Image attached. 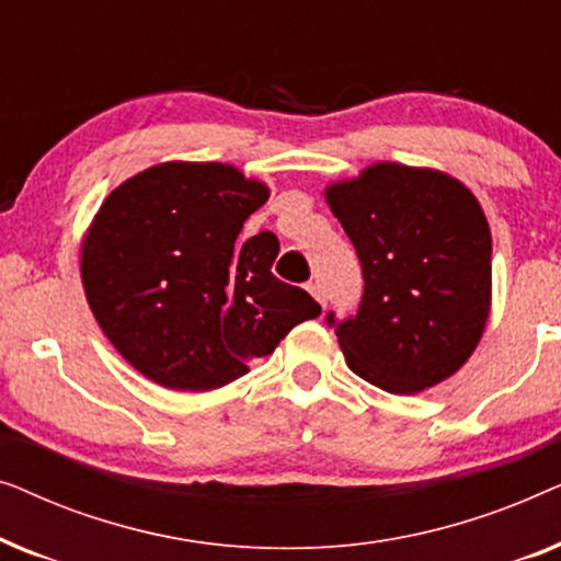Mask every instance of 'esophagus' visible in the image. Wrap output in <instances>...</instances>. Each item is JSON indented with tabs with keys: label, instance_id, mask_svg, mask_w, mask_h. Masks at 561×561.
Returning <instances> with one entry per match:
<instances>
[{
	"label": "esophagus",
	"instance_id": "obj_1",
	"mask_svg": "<svg viewBox=\"0 0 561 561\" xmlns=\"http://www.w3.org/2000/svg\"><path fill=\"white\" fill-rule=\"evenodd\" d=\"M306 290H309V294L321 304V309H324V306H327V301H324V290H321L319 283H309V286H306Z\"/></svg>",
	"mask_w": 561,
	"mask_h": 561
}]
</instances>
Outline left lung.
Listing matches in <instances>:
<instances>
[{"label": "left lung", "mask_w": 561, "mask_h": 561, "mask_svg": "<svg viewBox=\"0 0 561 561\" xmlns=\"http://www.w3.org/2000/svg\"><path fill=\"white\" fill-rule=\"evenodd\" d=\"M324 196L365 278L355 317H327L350 370L396 396L451 378L478 347L493 298L478 198L449 173L390 160L329 183Z\"/></svg>", "instance_id": "obj_1"}]
</instances>
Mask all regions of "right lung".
<instances>
[{"label":"right lung","instance_id":"obj_1","mask_svg":"<svg viewBox=\"0 0 561 561\" xmlns=\"http://www.w3.org/2000/svg\"><path fill=\"white\" fill-rule=\"evenodd\" d=\"M267 196L234 165L171 160L99 206L81 244V283L106 340L148 380L221 388L321 313L304 288L273 275L278 237L237 240Z\"/></svg>","mask_w":561,"mask_h":561}]
</instances>
